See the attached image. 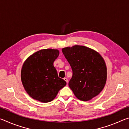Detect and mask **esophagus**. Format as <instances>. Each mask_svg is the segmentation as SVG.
Listing matches in <instances>:
<instances>
[{
	"instance_id": "1",
	"label": "esophagus",
	"mask_w": 129,
	"mask_h": 129,
	"mask_svg": "<svg viewBox=\"0 0 129 129\" xmlns=\"http://www.w3.org/2000/svg\"><path fill=\"white\" fill-rule=\"evenodd\" d=\"M64 80L65 81H66V82L67 83H68V78H64Z\"/></svg>"
}]
</instances>
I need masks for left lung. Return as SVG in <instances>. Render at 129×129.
<instances>
[{
	"mask_svg": "<svg viewBox=\"0 0 129 129\" xmlns=\"http://www.w3.org/2000/svg\"><path fill=\"white\" fill-rule=\"evenodd\" d=\"M62 52L72 69L69 86L76 97L87 101L99 94L107 78V68L102 57L82 45L64 48Z\"/></svg>",
	"mask_w": 129,
	"mask_h": 129,
	"instance_id": "left-lung-1",
	"label": "left lung"
}]
</instances>
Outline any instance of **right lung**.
Listing matches in <instances>:
<instances>
[{"label":"right lung","mask_w":129,"mask_h":129,"mask_svg":"<svg viewBox=\"0 0 129 129\" xmlns=\"http://www.w3.org/2000/svg\"><path fill=\"white\" fill-rule=\"evenodd\" d=\"M59 55L54 49H41L27 58L21 71V80L30 97L41 102H51L67 85L58 77L53 62Z\"/></svg>","instance_id":"obj_1"}]
</instances>
